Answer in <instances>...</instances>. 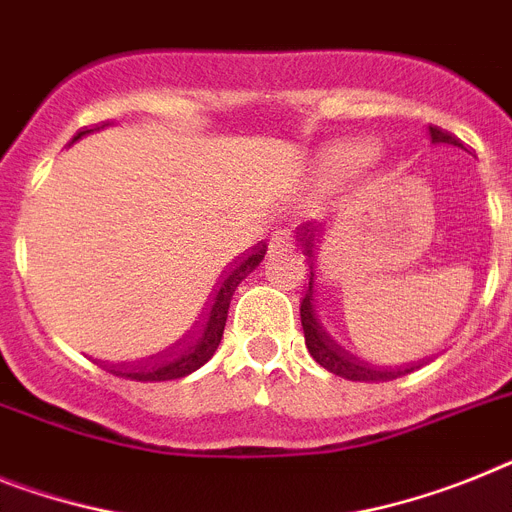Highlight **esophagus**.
I'll return each instance as SVG.
<instances>
[{
    "instance_id": "1",
    "label": "esophagus",
    "mask_w": 512,
    "mask_h": 512,
    "mask_svg": "<svg viewBox=\"0 0 512 512\" xmlns=\"http://www.w3.org/2000/svg\"><path fill=\"white\" fill-rule=\"evenodd\" d=\"M291 244H294V236H291V231H273V236H270V249L273 252H278V249H289Z\"/></svg>"
}]
</instances>
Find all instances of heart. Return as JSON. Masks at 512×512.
<instances>
[{
  "mask_svg": "<svg viewBox=\"0 0 512 512\" xmlns=\"http://www.w3.org/2000/svg\"><path fill=\"white\" fill-rule=\"evenodd\" d=\"M372 156H375V145L369 140H351L336 150V166L343 171H356L367 166Z\"/></svg>",
  "mask_w": 512,
  "mask_h": 512,
  "instance_id": "obj_1",
  "label": "heart"
}]
</instances>
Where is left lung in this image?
Here are the masks:
<instances>
[{
	"label": "left lung",
	"mask_w": 512,
	"mask_h": 512,
	"mask_svg": "<svg viewBox=\"0 0 512 512\" xmlns=\"http://www.w3.org/2000/svg\"><path fill=\"white\" fill-rule=\"evenodd\" d=\"M429 135H432V143H450V145H463L453 132L442 130L437 124H429ZM304 242V239H302ZM309 257V249H307ZM309 283H304V296L302 304H299V315H302V328H304V343H307L309 354L320 367H325L333 375L343 377V380L351 382H388L395 377H403L414 372V367H395L385 369L377 367V364H369L364 359H359L356 354H351L346 346L341 343L338 333L330 328L328 315H325V299H322L320 281H317L315 270L309 265Z\"/></svg>",
	"instance_id": "8db88e82"
}]
</instances>
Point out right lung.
<instances>
[{
  "label": "right lung",
  "instance_id": "obj_1",
  "mask_svg": "<svg viewBox=\"0 0 512 512\" xmlns=\"http://www.w3.org/2000/svg\"><path fill=\"white\" fill-rule=\"evenodd\" d=\"M106 127V124H101ZM98 130L96 127H85L75 135V140L85 135V132ZM72 140V143H75ZM265 244H257L252 247L247 257L242 260H236L234 265L223 270L221 276H218V283L213 286V294L208 296V302L203 307V315L200 320H195L192 325L190 336L184 338V343L179 349L171 351L169 356H163L158 362H148V364H101L106 372L111 375L124 377V380H137V382H163V380H179V377H187L190 372L203 367L208 362L210 356L216 354L218 343L223 338V328H226V317H229V304L231 296H234L236 286L244 281V278L252 273V270L260 265V260L265 257Z\"/></svg>",
  "mask_w": 512,
  "mask_h": 512
}]
</instances>
